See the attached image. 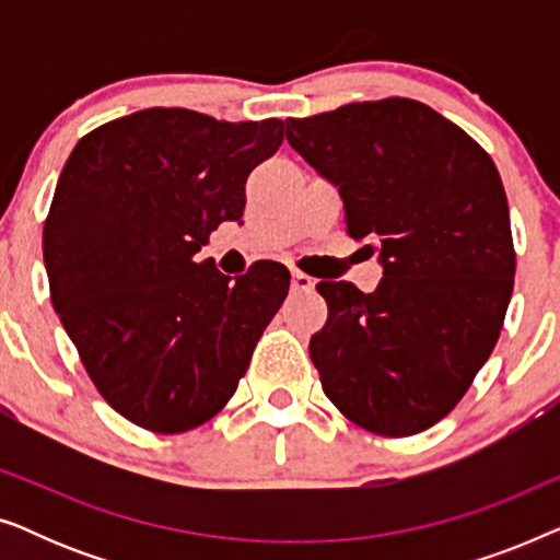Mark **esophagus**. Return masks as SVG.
I'll use <instances>...</instances> for the list:
<instances>
[{"mask_svg":"<svg viewBox=\"0 0 560 560\" xmlns=\"http://www.w3.org/2000/svg\"><path fill=\"white\" fill-rule=\"evenodd\" d=\"M313 285H316V280L308 278L305 272H298V270L290 272V288H293L295 293H308V290H313Z\"/></svg>","mask_w":560,"mask_h":560,"instance_id":"1","label":"esophagus"}]
</instances>
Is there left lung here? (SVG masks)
I'll list each match as a JSON object with an SVG mask.
<instances>
[{
  "mask_svg": "<svg viewBox=\"0 0 560 560\" xmlns=\"http://www.w3.org/2000/svg\"><path fill=\"white\" fill-rule=\"evenodd\" d=\"M290 148L339 188L343 224L380 255L374 293L324 280L311 359L328 400L380 435L448 416L500 339L515 282L510 209L492 158L412 98L285 119Z\"/></svg>",
  "mask_w": 560,
  "mask_h": 560,
  "instance_id": "left-lung-1",
  "label": "left lung"
}]
</instances>
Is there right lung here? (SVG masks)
Segmentation results:
<instances>
[{
    "mask_svg": "<svg viewBox=\"0 0 560 560\" xmlns=\"http://www.w3.org/2000/svg\"><path fill=\"white\" fill-rule=\"evenodd\" d=\"M282 144V121L142 109L81 137L60 173L43 257L52 308L119 416L183 433L229 402L290 272L221 275L198 252L240 221L244 186Z\"/></svg>",
    "mask_w": 560,
    "mask_h": 560,
    "instance_id": "add662e5",
    "label": "right lung"
}]
</instances>
